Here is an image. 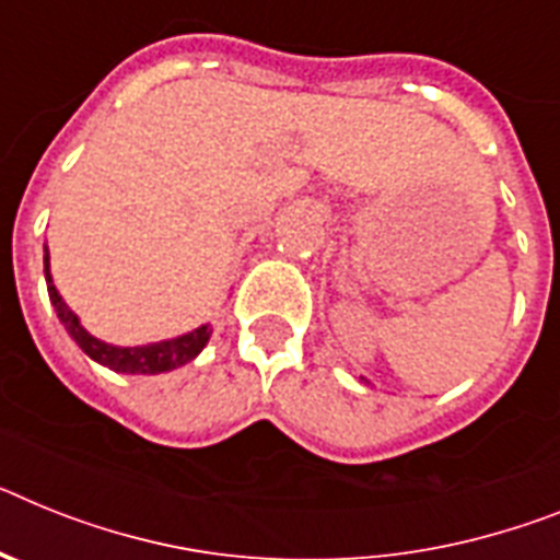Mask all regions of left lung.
Instances as JSON below:
<instances>
[{"label":"left lung","instance_id":"1","mask_svg":"<svg viewBox=\"0 0 560 560\" xmlns=\"http://www.w3.org/2000/svg\"><path fill=\"white\" fill-rule=\"evenodd\" d=\"M361 382H364V384H370V382H368V378H364V375H361Z\"/></svg>","mask_w":560,"mask_h":560}]
</instances>
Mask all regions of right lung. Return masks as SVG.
I'll list each match as a JSON object with an SVG mask.
<instances>
[{
	"mask_svg": "<svg viewBox=\"0 0 560 560\" xmlns=\"http://www.w3.org/2000/svg\"><path fill=\"white\" fill-rule=\"evenodd\" d=\"M45 281H48V295L50 304H54L56 316L65 324L68 336L82 347L84 355H91L96 364L113 370V373L125 375H156V373H171V370L182 368L187 361H192L205 350V345L210 341V332L213 327L210 324H201L196 330L182 332L176 338H164V341H153V345H136V347H119L107 345L102 338L91 336L84 330L79 316L68 307L59 290L54 284V276H50V253L45 247Z\"/></svg>",
	"mask_w": 560,
	"mask_h": 560,
	"instance_id": "add662e5",
	"label": "right lung"
}]
</instances>
